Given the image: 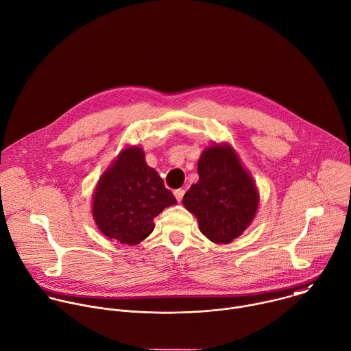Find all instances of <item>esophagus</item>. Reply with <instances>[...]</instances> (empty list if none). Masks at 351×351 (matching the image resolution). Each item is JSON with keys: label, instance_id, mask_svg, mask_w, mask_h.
I'll list each match as a JSON object with an SVG mask.
<instances>
[{"label": "esophagus", "instance_id": "obj_1", "mask_svg": "<svg viewBox=\"0 0 351 351\" xmlns=\"http://www.w3.org/2000/svg\"><path fill=\"white\" fill-rule=\"evenodd\" d=\"M173 194H175L176 199L180 202V201L183 199V195H184V190H183V189H178V190H175V191H173Z\"/></svg>", "mask_w": 351, "mask_h": 351}]
</instances>
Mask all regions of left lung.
Listing matches in <instances>:
<instances>
[{"label": "left lung", "mask_w": 351, "mask_h": 351, "mask_svg": "<svg viewBox=\"0 0 351 351\" xmlns=\"http://www.w3.org/2000/svg\"><path fill=\"white\" fill-rule=\"evenodd\" d=\"M199 180L183 197L199 231L213 243L228 245L254 220L260 193L250 172L230 143L204 149L198 160Z\"/></svg>", "instance_id": "1"}]
</instances>
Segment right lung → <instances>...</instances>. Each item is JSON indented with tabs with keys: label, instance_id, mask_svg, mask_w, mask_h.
<instances>
[{
	"label": "right lung",
	"instance_id": "right-lung-1",
	"mask_svg": "<svg viewBox=\"0 0 351 351\" xmlns=\"http://www.w3.org/2000/svg\"><path fill=\"white\" fill-rule=\"evenodd\" d=\"M176 204L139 146H127L101 175L91 213L98 230L121 245L135 246L154 230V217Z\"/></svg>",
	"mask_w": 351,
	"mask_h": 351
}]
</instances>
